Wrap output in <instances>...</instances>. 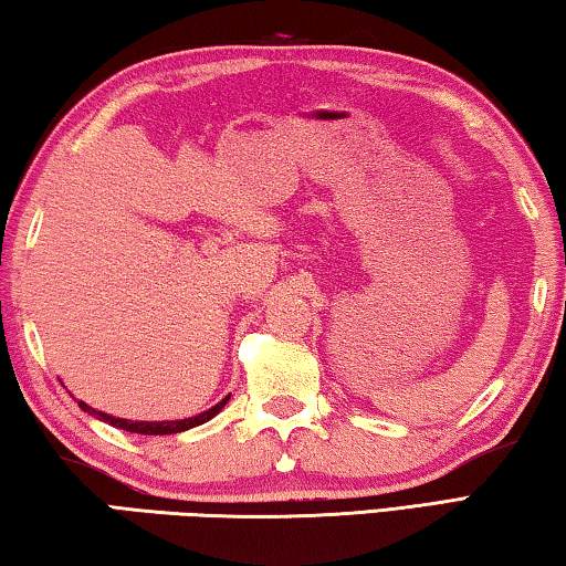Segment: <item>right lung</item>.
I'll use <instances>...</instances> for the list:
<instances>
[{"mask_svg": "<svg viewBox=\"0 0 566 566\" xmlns=\"http://www.w3.org/2000/svg\"><path fill=\"white\" fill-rule=\"evenodd\" d=\"M227 401H229V395H227L222 401H219V405H214L212 409L202 411V415L187 417V419H171V421H132V419H119V417L104 415V411L92 409L90 405H84V401H80V407H82L84 411H87V415L97 417V419H102V421H107V424L117 427V429H124V432H132V434H179V432H187V429L205 424V421L217 417L219 411L224 409Z\"/></svg>", "mask_w": 566, "mask_h": 566, "instance_id": "obj_1", "label": "right lung"}]
</instances>
